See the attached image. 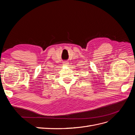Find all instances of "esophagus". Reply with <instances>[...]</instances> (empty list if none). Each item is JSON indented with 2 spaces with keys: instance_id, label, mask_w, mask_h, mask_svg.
<instances>
[{
  "instance_id": "obj_1",
  "label": "esophagus",
  "mask_w": 135,
  "mask_h": 135,
  "mask_svg": "<svg viewBox=\"0 0 135 135\" xmlns=\"http://www.w3.org/2000/svg\"><path fill=\"white\" fill-rule=\"evenodd\" d=\"M64 65H66V66H68V65H69V62H68V61H66V62H64Z\"/></svg>"
}]
</instances>
